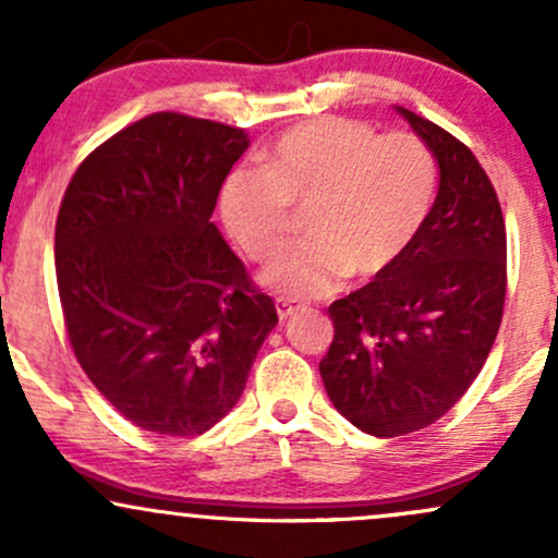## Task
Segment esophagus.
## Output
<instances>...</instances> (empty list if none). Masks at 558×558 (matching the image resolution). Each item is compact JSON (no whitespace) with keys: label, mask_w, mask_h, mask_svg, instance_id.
<instances>
[{"label":"esophagus","mask_w":558,"mask_h":558,"mask_svg":"<svg viewBox=\"0 0 558 558\" xmlns=\"http://www.w3.org/2000/svg\"><path fill=\"white\" fill-rule=\"evenodd\" d=\"M275 310H278V317H280V319H288V317L296 315L299 304H293V299L278 296V299H275Z\"/></svg>","instance_id":"34e87169"}]
</instances>
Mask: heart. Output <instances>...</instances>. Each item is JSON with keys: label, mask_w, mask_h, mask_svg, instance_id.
Instances as JSON below:
<instances>
[{"label": "heart", "mask_w": 558, "mask_h": 558, "mask_svg": "<svg viewBox=\"0 0 558 558\" xmlns=\"http://www.w3.org/2000/svg\"><path fill=\"white\" fill-rule=\"evenodd\" d=\"M433 198L435 159L417 136L317 118L280 133L259 170L230 172L220 215L248 259L270 262L291 239V209H306V241L262 278L286 296L315 299L345 275L375 280L393 270L425 228Z\"/></svg>", "instance_id": "obj_1"}]
</instances>
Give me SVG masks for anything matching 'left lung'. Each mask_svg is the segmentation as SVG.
<instances>
[{"mask_svg":"<svg viewBox=\"0 0 558 558\" xmlns=\"http://www.w3.org/2000/svg\"><path fill=\"white\" fill-rule=\"evenodd\" d=\"M396 110L438 162V196L399 265L328 306L336 336L319 362L332 407L377 438L422 430L462 399L506 296V228L490 178L462 141Z\"/></svg>","mask_w":558,"mask_h":558,"instance_id":"8db88e82","label":"left lung"}]
</instances>
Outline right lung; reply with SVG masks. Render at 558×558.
I'll return each instance as SVG.
<instances>
[{
	"mask_svg": "<svg viewBox=\"0 0 558 558\" xmlns=\"http://www.w3.org/2000/svg\"><path fill=\"white\" fill-rule=\"evenodd\" d=\"M246 149L243 128L155 112L96 146L62 196L54 267L70 345L141 430L217 425L278 325L209 220Z\"/></svg>",
	"mask_w": 558,
	"mask_h": 558,
	"instance_id": "1",
	"label": "right lung"
}]
</instances>
